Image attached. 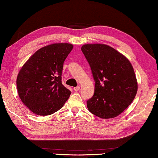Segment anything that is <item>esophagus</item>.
I'll return each mask as SVG.
<instances>
[{
	"mask_svg": "<svg viewBox=\"0 0 158 158\" xmlns=\"http://www.w3.org/2000/svg\"><path fill=\"white\" fill-rule=\"evenodd\" d=\"M74 90L75 91H79V90H80V87H79V86L74 87Z\"/></svg>",
	"mask_w": 158,
	"mask_h": 158,
	"instance_id": "1",
	"label": "esophagus"
}]
</instances>
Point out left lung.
I'll return each instance as SVG.
<instances>
[{
  "mask_svg": "<svg viewBox=\"0 0 158 158\" xmlns=\"http://www.w3.org/2000/svg\"><path fill=\"white\" fill-rule=\"evenodd\" d=\"M81 51L95 81L94 94L86 102L91 114L103 119L118 116L135 97L138 82L131 63L116 49L104 44H86Z\"/></svg>",
  "mask_w": 158,
  "mask_h": 158,
  "instance_id": "obj_1",
  "label": "left lung"
}]
</instances>
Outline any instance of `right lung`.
I'll return each instance as SVG.
<instances>
[{
    "mask_svg": "<svg viewBox=\"0 0 158 158\" xmlns=\"http://www.w3.org/2000/svg\"><path fill=\"white\" fill-rule=\"evenodd\" d=\"M73 49L69 43H55L35 52L17 77L19 97L30 111L51 115L62 109L71 91L62 83L64 62Z\"/></svg>",
    "mask_w": 158,
    "mask_h": 158,
    "instance_id": "obj_1",
    "label": "right lung"
}]
</instances>
